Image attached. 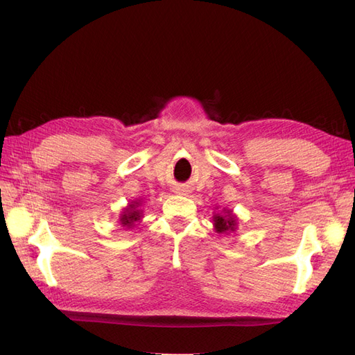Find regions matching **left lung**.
Masks as SVG:
<instances>
[{
    "instance_id": "1",
    "label": "left lung",
    "mask_w": 355,
    "mask_h": 355,
    "mask_svg": "<svg viewBox=\"0 0 355 355\" xmlns=\"http://www.w3.org/2000/svg\"><path fill=\"white\" fill-rule=\"evenodd\" d=\"M239 219L232 210L230 209H222L220 213H214L213 214V227L214 231L219 234H230L237 230Z\"/></svg>"
}]
</instances>
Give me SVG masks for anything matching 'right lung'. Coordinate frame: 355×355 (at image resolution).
<instances>
[{
	"instance_id": "add662e5",
	"label": "right lung",
	"mask_w": 355,
	"mask_h": 355,
	"mask_svg": "<svg viewBox=\"0 0 355 355\" xmlns=\"http://www.w3.org/2000/svg\"><path fill=\"white\" fill-rule=\"evenodd\" d=\"M142 202V200H135L128 202L120 214V225H123L127 230L135 228L136 223L141 222V219L144 218V210L141 209Z\"/></svg>"
}]
</instances>
